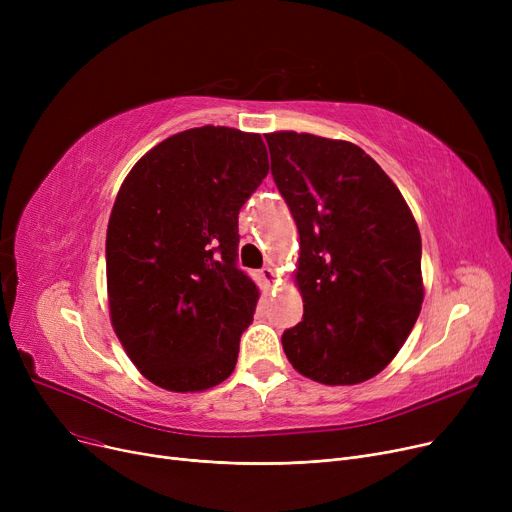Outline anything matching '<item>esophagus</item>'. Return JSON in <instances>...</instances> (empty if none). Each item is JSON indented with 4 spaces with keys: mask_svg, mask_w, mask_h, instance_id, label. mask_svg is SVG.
<instances>
[{
    "mask_svg": "<svg viewBox=\"0 0 512 512\" xmlns=\"http://www.w3.org/2000/svg\"><path fill=\"white\" fill-rule=\"evenodd\" d=\"M261 280L267 284V286H272L274 282H276V274H274V270L270 265H265L263 270H261Z\"/></svg>",
    "mask_w": 512,
    "mask_h": 512,
    "instance_id": "34e87169",
    "label": "esophagus"
}]
</instances>
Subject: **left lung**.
<instances>
[{
	"instance_id": "1",
	"label": "left lung",
	"mask_w": 512,
	"mask_h": 512,
	"mask_svg": "<svg viewBox=\"0 0 512 512\" xmlns=\"http://www.w3.org/2000/svg\"><path fill=\"white\" fill-rule=\"evenodd\" d=\"M265 141L301 236L305 313L282 334L284 353L319 384H361L396 357L419 317V228L361 147L307 132H272Z\"/></svg>"
}]
</instances>
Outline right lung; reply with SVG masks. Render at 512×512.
I'll use <instances>...</instances> for the list:
<instances>
[{"label":"right lung","instance_id":"obj_1","mask_svg":"<svg viewBox=\"0 0 512 512\" xmlns=\"http://www.w3.org/2000/svg\"><path fill=\"white\" fill-rule=\"evenodd\" d=\"M270 172L259 134L201 126L130 170L105 238L114 330L149 382L199 392L234 371L259 290L240 270L238 211Z\"/></svg>","mask_w":512,"mask_h":512}]
</instances>
